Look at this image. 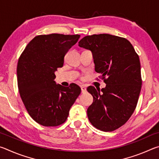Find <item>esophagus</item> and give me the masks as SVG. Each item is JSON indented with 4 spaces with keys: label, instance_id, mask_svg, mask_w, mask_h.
<instances>
[{
    "label": "esophagus",
    "instance_id": "1",
    "mask_svg": "<svg viewBox=\"0 0 159 159\" xmlns=\"http://www.w3.org/2000/svg\"><path fill=\"white\" fill-rule=\"evenodd\" d=\"M80 88H81V92H82L83 93L86 92V87H85V86L82 85L81 87H80Z\"/></svg>",
    "mask_w": 159,
    "mask_h": 159
}]
</instances>
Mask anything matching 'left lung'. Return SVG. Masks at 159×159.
<instances>
[{"mask_svg":"<svg viewBox=\"0 0 159 159\" xmlns=\"http://www.w3.org/2000/svg\"><path fill=\"white\" fill-rule=\"evenodd\" d=\"M79 45L92 52L95 71L106 83L101 90L87 88L93 97L88 119L99 130H115L128 121L138 104L142 88L139 56L127 39L107 34L85 36Z\"/></svg>","mask_w":159,"mask_h":159,"instance_id":"8db88e82","label":"left lung"}]
</instances>
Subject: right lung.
Listing matches in <instances>:
<instances>
[{
	"label": "right lung",
	"mask_w": 159,
	"mask_h": 159,
	"mask_svg": "<svg viewBox=\"0 0 159 159\" xmlns=\"http://www.w3.org/2000/svg\"><path fill=\"white\" fill-rule=\"evenodd\" d=\"M80 35L52 34L34 38L19 59V93L29 114L43 126H57L66 121L70 108L80 93L79 85L57 84L55 74L62 67L64 55Z\"/></svg>",
	"instance_id": "1"
}]
</instances>
